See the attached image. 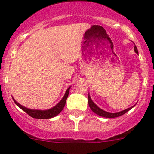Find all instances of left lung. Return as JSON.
Masks as SVG:
<instances>
[{
	"label": "left lung",
	"mask_w": 154,
	"mask_h": 154,
	"mask_svg": "<svg viewBox=\"0 0 154 154\" xmlns=\"http://www.w3.org/2000/svg\"><path fill=\"white\" fill-rule=\"evenodd\" d=\"M134 50H135L136 53L138 54V50H137V48L136 46H134ZM88 105H89L90 108L91 109V111H93V112H94L95 114H98V115L103 116V117H106V118H114V117H118V116H119L123 115V114H125L126 112H128L129 110H131L133 107H134V106L131 107V108H128V109H125L124 110V111H120V112H118V113H114V114H113V113H108V112H106V111H103V110L100 109V108H98V107L93 103V101L91 100V99L89 95H88Z\"/></svg>",
	"instance_id": "1"
}]
</instances>
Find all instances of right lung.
<instances>
[{"instance_id":"add662e5","label":"right lung","mask_w":154,"mask_h":154,"mask_svg":"<svg viewBox=\"0 0 154 154\" xmlns=\"http://www.w3.org/2000/svg\"><path fill=\"white\" fill-rule=\"evenodd\" d=\"M69 89H70V87L68 88L66 91V94H65L63 98L61 100V101L58 103L57 106H55L54 108H51V109L46 110V111H40V110H32L29 109V108H25V107L22 106L21 105L19 104L18 103L15 101V100L13 99L14 103L17 105L19 108H20L23 111H25L27 114H29L30 116L33 118H36V119H49V118L54 117L59 114L62 111V110L63 109L65 105H66V99H67L68 96H69Z\"/></svg>"}]
</instances>
